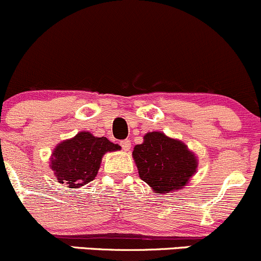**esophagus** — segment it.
<instances>
[{"mask_svg":"<svg viewBox=\"0 0 261 261\" xmlns=\"http://www.w3.org/2000/svg\"><path fill=\"white\" fill-rule=\"evenodd\" d=\"M120 147H122V149L124 150V152H128V150L130 149V141H129V139H124V141L120 142Z\"/></svg>","mask_w":261,"mask_h":261,"instance_id":"34e87169","label":"esophagus"}]
</instances>
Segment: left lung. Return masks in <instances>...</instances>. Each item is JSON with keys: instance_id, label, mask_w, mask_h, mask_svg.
<instances>
[{"instance_id": "obj_1", "label": "left lung", "mask_w": 261, "mask_h": 261, "mask_svg": "<svg viewBox=\"0 0 261 261\" xmlns=\"http://www.w3.org/2000/svg\"><path fill=\"white\" fill-rule=\"evenodd\" d=\"M139 176L154 193L176 192L197 173L198 158L186 143L162 132H148L133 149Z\"/></svg>"}]
</instances>
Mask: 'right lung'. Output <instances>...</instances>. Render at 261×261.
Segmentation results:
<instances>
[{
    "label": "right lung",
    "mask_w": 261,
    "mask_h": 261,
    "mask_svg": "<svg viewBox=\"0 0 261 261\" xmlns=\"http://www.w3.org/2000/svg\"><path fill=\"white\" fill-rule=\"evenodd\" d=\"M118 149L119 145L106 137L99 138L89 132H80L53 149L49 167L61 184L77 189L96 178L106 153Z\"/></svg>",
    "instance_id": "right-lung-1"
}]
</instances>
